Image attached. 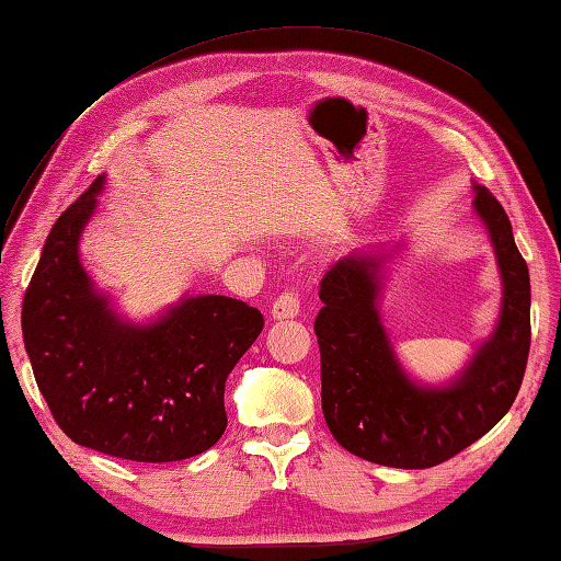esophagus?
<instances>
[{"instance_id": "obj_1", "label": "esophagus", "mask_w": 561, "mask_h": 561, "mask_svg": "<svg viewBox=\"0 0 561 561\" xmlns=\"http://www.w3.org/2000/svg\"><path fill=\"white\" fill-rule=\"evenodd\" d=\"M299 311H301V299H299V294L291 291V289L282 291L272 304V318H277V320L296 318V316H299Z\"/></svg>"}]
</instances>
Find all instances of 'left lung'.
<instances>
[{
  "mask_svg": "<svg viewBox=\"0 0 561 561\" xmlns=\"http://www.w3.org/2000/svg\"><path fill=\"white\" fill-rule=\"evenodd\" d=\"M474 211L502 272V316L465 371L426 388L402 371L376 299L380 257H340L320 282L316 335L323 414L342 448L388 468L424 470L482 438L514 404L530 352V277L499 199L474 185Z\"/></svg>",
  "mask_w": 561,
  "mask_h": 561,
  "instance_id": "left-lung-1",
  "label": "left lung"
}]
</instances>
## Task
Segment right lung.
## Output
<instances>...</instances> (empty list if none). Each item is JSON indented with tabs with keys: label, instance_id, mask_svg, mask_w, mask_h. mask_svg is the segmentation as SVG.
Here are the masks:
<instances>
[{
	"label": "right lung",
	"instance_id": "obj_1",
	"mask_svg": "<svg viewBox=\"0 0 561 561\" xmlns=\"http://www.w3.org/2000/svg\"><path fill=\"white\" fill-rule=\"evenodd\" d=\"M103 175L53 226L23 296L35 383L79 446L137 462L199 456L226 428L224 386L262 332V313L229 296H185L149 325L117 318L79 260Z\"/></svg>",
	"mask_w": 561,
	"mask_h": 561
}]
</instances>
